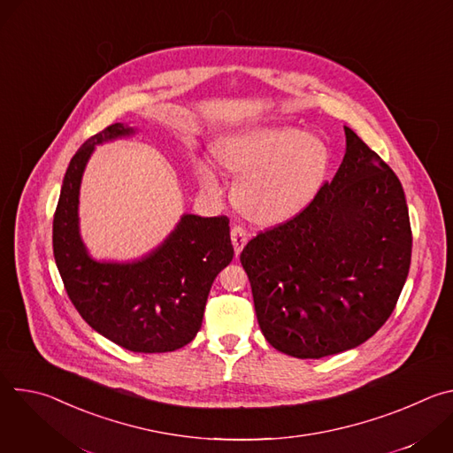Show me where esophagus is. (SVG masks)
Listing matches in <instances>:
<instances>
[{
    "mask_svg": "<svg viewBox=\"0 0 453 453\" xmlns=\"http://www.w3.org/2000/svg\"><path fill=\"white\" fill-rule=\"evenodd\" d=\"M231 240H233L234 252H236V254H240V252H242V249L245 247V243L249 242V234H247V231H245L243 227L234 226V227L231 229Z\"/></svg>",
    "mask_w": 453,
    "mask_h": 453,
    "instance_id": "esophagus-1",
    "label": "esophagus"
}]
</instances>
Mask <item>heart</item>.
<instances>
[{
	"label": "heart",
	"mask_w": 453,
	"mask_h": 453,
	"mask_svg": "<svg viewBox=\"0 0 453 453\" xmlns=\"http://www.w3.org/2000/svg\"><path fill=\"white\" fill-rule=\"evenodd\" d=\"M213 150L227 170L243 175L234 203L260 226L283 224L299 215L317 196L330 165L326 143L297 128H256L229 134ZM197 175L206 186L215 184V173L206 161L197 163Z\"/></svg>",
	"instance_id": "1"
}]
</instances>
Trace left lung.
<instances>
[{
    "label": "left lung",
    "mask_w": 453,
    "mask_h": 453,
    "mask_svg": "<svg viewBox=\"0 0 453 453\" xmlns=\"http://www.w3.org/2000/svg\"><path fill=\"white\" fill-rule=\"evenodd\" d=\"M344 133L334 180L240 254L264 337L296 358L365 342L391 317L409 276L412 231L402 182L349 127Z\"/></svg>",
    "instance_id": "8db88e82"
}]
</instances>
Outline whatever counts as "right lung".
Segmentation results:
<instances>
[{
  "mask_svg": "<svg viewBox=\"0 0 453 453\" xmlns=\"http://www.w3.org/2000/svg\"><path fill=\"white\" fill-rule=\"evenodd\" d=\"M134 134L114 123L72 157L53 215V256L73 306L88 325L134 353L175 351L203 326L208 294L233 260L227 217L182 215L168 238L134 262H98L79 229V196L96 145Z\"/></svg>",
  "mask_w": 453,
  "mask_h": 453,
  "instance_id": "obj_1",
  "label": "right lung"
}]
</instances>
